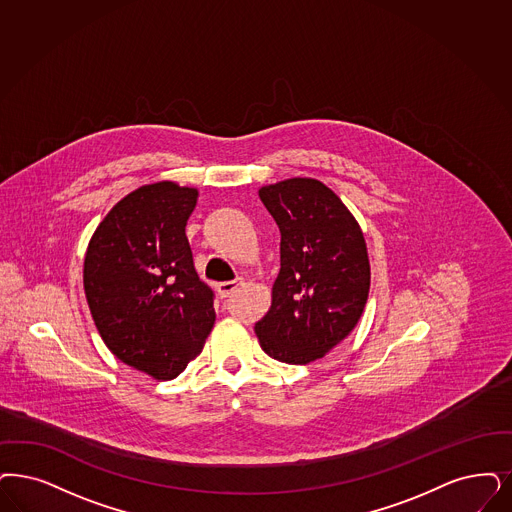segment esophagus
<instances>
[{"label": "esophagus", "instance_id": "obj_1", "mask_svg": "<svg viewBox=\"0 0 512 512\" xmlns=\"http://www.w3.org/2000/svg\"><path fill=\"white\" fill-rule=\"evenodd\" d=\"M239 286H243V279H235V281H226V283L218 284V294L222 298H228L229 294H233Z\"/></svg>", "mask_w": 512, "mask_h": 512}]
</instances>
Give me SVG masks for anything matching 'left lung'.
Segmentation results:
<instances>
[{
    "label": "left lung",
    "mask_w": 512,
    "mask_h": 512,
    "mask_svg": "<svg viewBox=\"0 0 512 512\" xmlns=\"http://www.w3.org/2000/svg\"><path fill=\"white\" fill-rule=\"evenodd\" d=\"M281 231L273 302L254 330L271 359H321L357 326L370 290V262L357 220L313 178L260 190Z\"/></svg>",
    "instance_id": "left-lung-1"
}]
</instances>
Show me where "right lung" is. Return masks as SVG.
Instances as JSON below:
<instances>
[{
	"instance_id": "add662e5",
	"label": "right lung",
	"mask_w": 512,
	"mask_h": 512,
	"mask_svg": "<svg viewBox=\"0 0 512 512\" xmlns=\"http://www.w3.org/2000/svg\"><path fill=\"white\" fill-rule=\"evenodd\" d=\"M195 203L193 188L142 186L108 212L85 254V296L102 340L155 379L182 374L216 319L186 237Z\"/></svg>"
}]
</instances>
